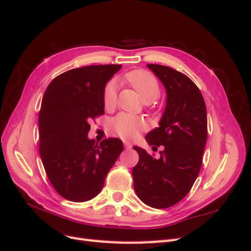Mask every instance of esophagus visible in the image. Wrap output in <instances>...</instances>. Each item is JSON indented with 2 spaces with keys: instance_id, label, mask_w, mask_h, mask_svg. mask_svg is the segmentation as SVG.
<instances>
[{
  "instance_id": "1",
  "label": "esophagus",
  "mask_w": 251,
  "mask_h": 251,
  "mask_svg": "<svg viewBox=\"0 0 251 251\" xmlns=\"http://www.w3.org/2000/svg\"><path fill=\"white\" fill-rule=\"evenodd\" d=\"M124 144H125V148H126V149H127V150L132 148V143H131V142H128V141H126V140H125V141H124Z\"/></svg>"
}]
</instances>
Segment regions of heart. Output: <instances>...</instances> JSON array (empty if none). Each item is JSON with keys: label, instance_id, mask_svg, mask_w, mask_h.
I'll return each instance as SVG.
<instances>
[{"label": "heart", "instance_id": "obj_1", "mask_svg": "<svg viewBox=\"0 0 251 251\" xmlns=\"http://www.w3.org/2000/svg\"><path fill=\"white\" fill-rule=\"evenodd\" d=\"M125 78L139 94L143 102H153L160 95V87L157 79L146 71H131L126 74ZM116 95V85L114 82H109L103 91V105L105 109H111L115 104ZM111 127L120 138L133 139L146 128V123L139 117L120 114L111 121Z\"/></svg>", "mask_w": 251, "mask_h": 251}]
</instances>
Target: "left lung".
<instances>
[{"mask_svg":"<svg viewBox=\"0 0 251 251\" xmlns=\"http://www.w3.org/2000/svg\"><path fill=\"white\" fill-rule=\"evenodd\" d=\"M147 67L163 85L166 102L159 126L146 140L164 150L156 159L134 147L139 155L132 172L134 189L144 204L168 208L184 198L199 175L207 140L206 105L198 87L183 73L161 65Z\"/></svg>","mask_w":251,"mask_h":251,"instance_id":"obj_1","label":"left lung"}]
</instances>
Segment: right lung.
I'll use <instances>...</instances> for the list:
<instances>
[{
    "label": "right lung",
    "instance_id": "obj_1",
    "mask_svg": "<svg viewBox=\"0 0 251 251\" xmlns=\"http://www.w3.org/2000/svg\"><path fill=\"white\" fill-rule=\"evenodd\" d=\"M121 65L86 66L58 75L47 87L39 114L40 154L47 176L65 199L85 202L103 187L124 151L123 141L88 137L90 120L104 113L103 91Z\"/></svg>",
    "mask_w": 251,
    "mask_h": 251
}]
</instances>
